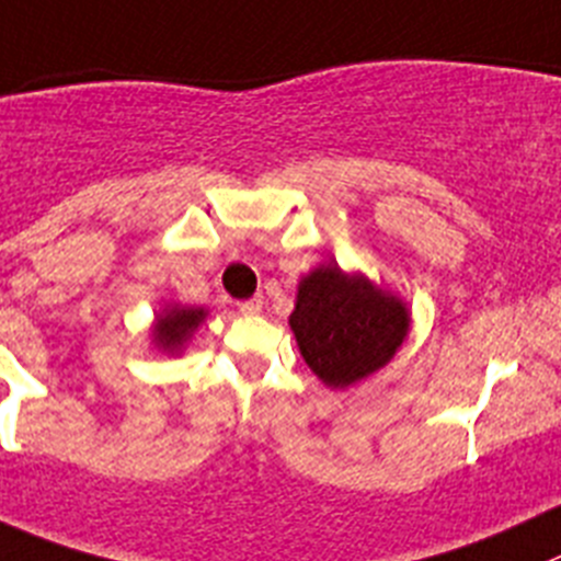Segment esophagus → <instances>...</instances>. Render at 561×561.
<instances>
[{
  "label": "esophagus",
  "instance_id": "esophagus-1",
  "mask_svg": "<svg viewBox=\"0 0 561 561\" xmlns=\"http://www.w3.org/2000/svg\"><path fill=\"white\" fill-rule=\"evenodd\" d=\"M261 308H264V300H261V297H253V300L239 302V311H242L244 317H259Z\"/></svg>",
  "mask_w": 561,
  "mask_h": 561
}]
</instances>
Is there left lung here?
Masks as SVG:
<instances>
[{
  "instance_id": "left-lung-1",
  "label": "left lung",
  "mask_w": 561,
  "mask_h": 561,
  "mask_svg": "<svg viewBox=\"0 0 561 561\" xmlns=\"http://www.w3.org/2000/svg\"><path fill=\"white\" fill-rule=\"evenodd\" d=\"M410 322L402 297L335 261L302 275L289 317L302 360L333 391L386 369L408 339Z\"/></svg>"
}]
</instances>
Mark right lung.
Listing matches in <instances>:
<instances>
[{"label":"right lung","instance_id":"1","mask_svg":"<svg viewBox=\"0 0 561 561\" xmlns=\"http://www.w3.org/2000/svg\"><path fill=\"white\" fill-rule=\"evenodd\" d=\"M206 317H209V308L164 302L151 322V346L164 355H181Z\"/></svg>","mask_w":561,"mask_h":561}]
</instances>
